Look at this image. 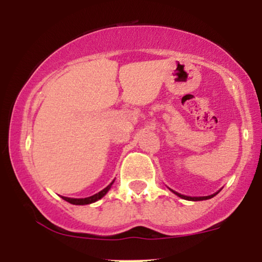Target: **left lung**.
I'll use <instances>...</instances> for the list:
<instances>
[{
  "label": "left lung",
  "mask_w": 262,
  "mask_h": 262,
  "mask_svg": "<svg viewBox=\"0 0 262 262\" xmlns=\"http://www.w3.org/2000/svg\"><path fill=\"white\" fill-rule=\"evenodd\" d=\"M171 191H172V189H171ZM173 193L175 194H177V196L179 197H181V198H183V200H188V201H203V200H209V198H212V197H214L215 194L218 193H214V194H210V196H206V197H189V196H183V194H181V193H177V192H175V191H172Z\"/></svg>",
  "instance_id": "1"
}]
</instances>
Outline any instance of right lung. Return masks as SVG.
I'll list each match as a JSON object with an SVG mask.
<instances>
[{
  "mask_svg": "<svg viewBox=\"0 0 262 262\" xmlns=\"http://www.w3.org/2000/svg\"><path fill=\"white\" fill-rule=\"evenodd\" d=\"M113 182H114V181H112V183H113ZM112 183H110V185H108L106 188H103V189H102V191L98 192V193L93 194V196H91V197H87V198H69V197H62V200H65L66 202H69V203H71V204H77V206H83V204L93 203V202H96V201L101 200V198L103 197L104 194H106L108 191H110V188H111V186H112Z\"/></svg>",
  "mask_w": 262,
  "mask_h": 262,
  "instance_id": "obj_1",
  "label": "right lung"
}]
</instances>
